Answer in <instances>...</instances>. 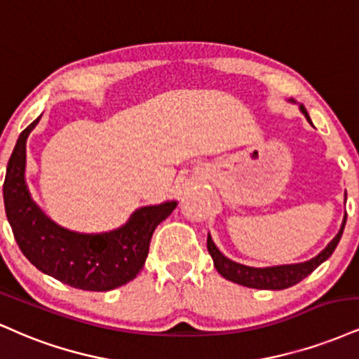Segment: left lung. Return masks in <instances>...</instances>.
<instances>
[{
    "label": "left lung",
    "mask_w": 359,
    "mask_h": 359,
    "mask_svg": "<svg viewBox=\"0 0 359 359\" xmlns=\"http://www.w3.org/2000/svg\"><path fill=\"white\" fill-rule=\"evenodd\" d=\"M301 111L306 116V119L311 122L309 114H307L304 105H301ZM344 225H346V215H344L343 225L338 231L334 238L327 243V247L324 248L321 254H318L314 259L307 260L302 264H290V265H276V267H265V269H257V267H247V265L237 264L233 260L226 259L225 255L218 250L217 245L213 243L212 237L208 235L206 240V247H208L210 255H212L215 269L218 273H222L225 279H229L235 284L245 285V287L252 289H269V290H280L287 289L290 285L297 284L302 279H306L311 272H314L316 269L321 265L324 260H327L331 257L334 248L338 247L341 235H343Z\"/></svg>",
    "instance_id": "obj_1"
}]
</instances>
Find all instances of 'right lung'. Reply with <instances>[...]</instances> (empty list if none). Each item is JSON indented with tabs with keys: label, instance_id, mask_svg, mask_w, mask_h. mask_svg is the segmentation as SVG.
I'll use <instances>...</instances> for the list:
<instances>
[{
	"label": "right lung",
	"instance_id": "1",
	"mask_svg": "<svg viewBox=\"0 0 359 359\" xmlns=\"http://www.w3.org/2000/svg\"><path fill=\"white\" fill-rule=\"evenodd\" d=\"M40 121L20 134L3 184L6 218L23 255L38 271L82 290L105 292L128 284L144 267L156 226L176 208V201L142 206L126 225L105 233H77L50 220L29 196L27 139Z\"/></svg>",
	"mask_w": 359,
	"mask_h": 359
}]
</instances>
